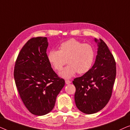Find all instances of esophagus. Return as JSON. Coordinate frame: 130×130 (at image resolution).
Instances as JSON below:
<instances>
[{"instance_id": "1", "label": "esophagus", "mask_w": 130, "mask_h": 130, "mask_svg": "<svg viewBox=\"0 0 130 130\" xmlns=\"http://www.w3.org/2000/svg\"><path fill=\"white\" fill-rule=\"evenodd\" d=\"M65 82H66V84H70V83L72 82H71L70 80H65Z\"/></svg>"}]
</instances>
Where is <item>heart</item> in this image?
<instances>
[{"label":"heart","instance_id":"b5f03b06","mask_svg":"<svg viewBox=\"0 0 130 130\" xmlns=\"http://www.w3.org/2000/svg\"><path fill=\"white\" fill-rule=\"evenodd\" d=\"M95 57L93 46L75 39L62 42L59 50H52L48 54L50 63L57 72L62 70L67 60L69 65L60 73L64 79H70L77 73L80 74L86 73L92 68Z\"/></svg>","mask_w":130,"mask_h":130}]
</instances>
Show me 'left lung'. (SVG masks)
I'll return each mask as SVG.
<instances>
[{"mask_svg": "<svg viewBox=\"0 0 130 130\" xmlns=\"http://www.w3.org/2000/svg\"><path fill=\"white\" fill-rule=\"evenodd\" d=\"M95 41H98L96 39ZM116 73L115 58L105 42L100 39L93 67L73 81L76 88L74 101L78 109L87 114L103 109L112 96Z\"/></svg>", "mask_w": 130, "mask_h": 130, "instance_id": "left-lung-1", "label": "left lung"}]
</instances>
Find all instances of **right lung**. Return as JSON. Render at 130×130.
I'll use <instances>...</instances> for the list:
<instances>
[{
	"mask_svg": "<svg viewBox=\"0 0 130 130\" xmlns=\"http://www.w3.org/2000/svg\"><path fill=\"white\" fill-rule=\"evenodd\" d=\"M46 37L29 40L19 52L13 76L21 99L34 115H44L54 108L56 98L65 85L48 60Z\"/></svg>",
	"mask_w": 130,
	"mask_h": 130,
	"instance_id": "1",
	"label": "right lung"
}]
</instances>
